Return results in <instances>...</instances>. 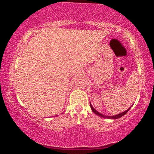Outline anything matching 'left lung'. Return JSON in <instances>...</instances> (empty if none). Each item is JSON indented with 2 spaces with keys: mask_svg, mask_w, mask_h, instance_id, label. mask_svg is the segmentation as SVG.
Instances as JSON below:
<instances>
[{
  "mask_svg": "<svg viewBox=\"0 0 154 154\" xmlns=\"http://www.w3.org/2000/svg\"><path fill=\"white\" fill-rule=\"evenodd\" d=\"M90 105H91V108L92 111H93V113H95V114H97V115H98V116H100V117H103V118H106V119H119V118L122 117V116H123L124 115H125V114H126L128 112V111L130 110V109H131V107H132V106H131V107H130V108H129V109H128V110H126V111H123V112L120 113V114H116V115H114V116H106V115H103V114H100V113L98 112V111H96V110H95V109H94V108L93 107V106L91 105V103H90Z\"/></svg>",
  "mask_w": 154,
  "mask_h": 154,
  "instance_id": "obj_1",
  "label": "left lung"
}]
</instances>
